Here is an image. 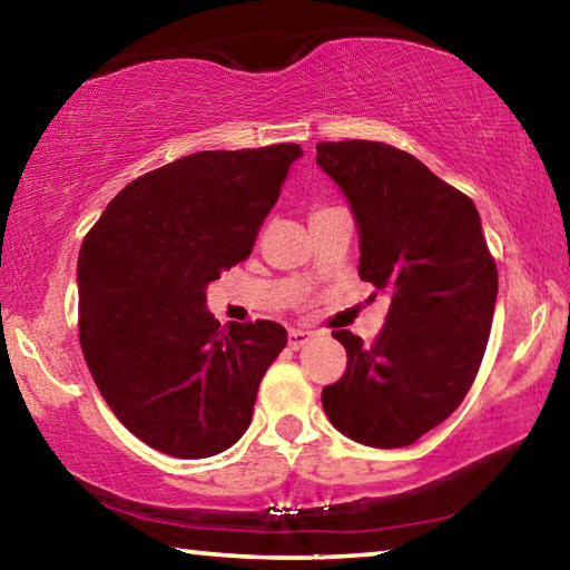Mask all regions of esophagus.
<instances>
[{"label":"esophagus","mask_w":570,"mask_h":570,"mask_svg":"<svg viewBox=\"0 0 570 570\" xmlns=\"http://www.w3.org/2000/svg\"><path fill=\"white\" fill-rule=\"evenodd\" d=\"M308 340H312V332H304V330L288 332V346H292V350H302Z\"/></svg>","instance_id":"34e87169"}]
</instances>
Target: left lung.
Masks as SVG:
<instances>
[{"label": "left lung", "instance_id": "8db88e82", "mask_svg": "<svg viewBox=\"0 0 570 570\" xmlns=\"http://www.w3.org/2000/svg\"><path fill=\"white\" fill-rule=\"evenodd\" d=\"M360 234V276L390 298L374 344L336 330L346 372L322 392L330 422L370 448H404L448 420L480 370L498 268L478 208L404 150L320 142Z\"/></svg>", "mask_w": 570, "mask_h": 570}]
</instances>
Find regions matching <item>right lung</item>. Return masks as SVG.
<instances>
[{"mask_svg": "<svg viewBox=\"0 0 570 570\" xmlns=\"http://www.w3.org/2000/svg\"><path fill=\"white\" fill-rule=\"evenodd\" d=\"M302 156L278 142L178 158L125 186L82 240L85 362L115 417L166 455H218L248 430L286 330L266 320L220 330L206 288L248 258Z\"/></svg>", "mask_w": 570, "mask_h": 570, "instance_id": "right-lung-1", "label": "right lung"}]
</instances>
